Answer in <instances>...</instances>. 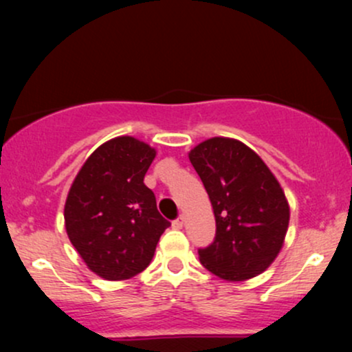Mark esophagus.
Here are the masks:
<instances>
[{
    "label": "esophagus",
    "mask_w": 352,
    "mask_h": 352,
    "mask_svg": "<svg viewBox=\"0 0 352 352\" xmlns=\"http://www.w3.org/2000/svg\"><path fill=\"white\" fill-rule=\"evenodd\" d=\"M172 227L175 228V230H180L182 227H184V217H179V218H175V220L172 221Z\"/></svg>",
    "instance_id": "esophagus-1"
}]
</instances>
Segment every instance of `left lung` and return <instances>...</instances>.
Masks as SVG:
<instances>
[{
	"instance_id": "8db88e82",
	"label": "left lung",
	"mask_w": 352,
	"mask_h": 352,
	"mask_svg": "<svg viewBox=\"0 0 352 352\" xmlns=\"http://www.w3.org/2000/svg\"><path fill=\"white\" fill-rule=\"evenodd\" d=\"M204 182L213 213L215 240L199 250L201 265L227 281L263 273L280 253L289 205L280 182L248 145L213 137L188 153Z\"/></svg>"
}]
</instances>
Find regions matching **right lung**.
Listing matches in <instances>:
<instances>
[{
	"instance_id": "right-lung-1",
	"label": "right lung",
	"mask_w": 352,
	"mask_h": 352,
	"mask_svg": "<svg viewBox=\"0 0 352 352\" xmlns=\"http://www.w3.org/2000/svg\"><path fill=\"white\" fill-rule=\"evenodd\" d=\"M155 153L134 137L107 140L89 155L67 193V236L87 268L104 280H129L144 272L170 227L144 184Z\"/></svg>"
}]
</instances>
